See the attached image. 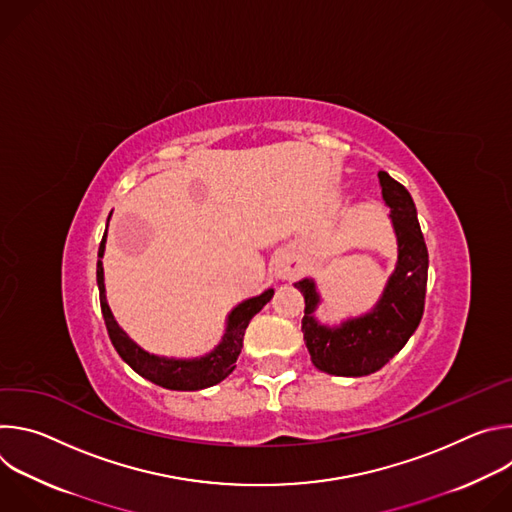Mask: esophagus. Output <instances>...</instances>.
Segmentation results:
<instances>
[{
	"instance_id": "obj_1",
	"label": "esophagus",
	"mask_w": 512,
	"mask_h": 512,
	"mask_svg": "<svg viewBox=\"0 0 512 512\" xmlns=\"http://www.w3.org/2000/svg\"><path fill=\"white\" fill-rule=\"evenodd\" d=\"M298 273H300V263L294 257L283 255V257L277 259L275 275L279 279H294V277H298Z\"/></svg>"
}]
</instances>
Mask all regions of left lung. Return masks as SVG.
I'll use <instances>...</instances> for the list:
<instances>
[{
	"mask_svg": "<svg viewBox=\"0 0 512 512\" xmlns=\"http://www.w3.org/2000/svg\"><path fill=\"white\" fill-rule=\"evenodd\" d=\"M379 180L391 206L399 259L377 308L340 328H328L312 316L320 302L314 281L296 283L306 300L302 332L310 358L316 369L336 377H364L383 369L417 330L425 308L429 257L413 198L387 172H379Z\"/></svg>",
	"mask_w": 512,
	"mask_h": 512,
	"instance_id": "obj_1",
	"label": "left lung"
}]
</instances>
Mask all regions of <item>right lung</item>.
<instances>
[{
    "instance_id": "obj_1",
    "label": "right lung",
    "mask_w": 512,
    "mask_h": 512,
    "mask_svg": "<svg viewBox=\"0 0 512 512\" xmlns=\"http://www.w3.org/2000/svg\"><path fill=\"white\" fill-rule=\"evenodd\" d=\"M105 239H107V231L99 245L97 285H99V300H101V312L105 318V326H107L109 338H111L115 350L119 352V356L143 379H148V381H152L164 389H172V391H198V389L212 387L216 383H221L223 379H227L237 367L235 362L241 354L243 336H245V330H247L251 318L273 298V289H267L261 296L239 304L231 312L223 342L218 344L210 354H206L202 358H192V360H176V358L156 356V354L141 350L117 326V322L109 310V304L105 298L103 261H101L103 251H105Z\"/></svg>"
}]
</instances>
